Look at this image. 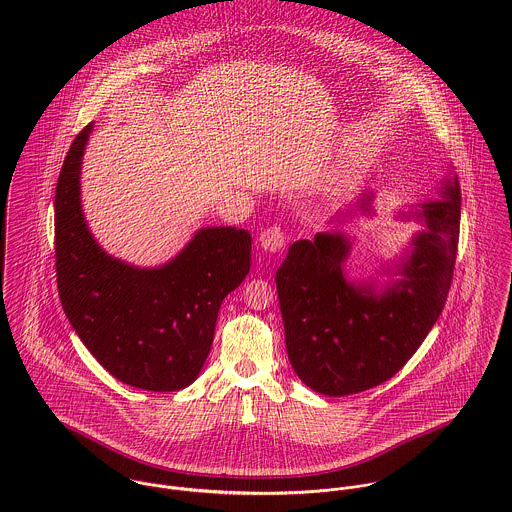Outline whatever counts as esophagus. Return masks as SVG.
<instances>
[{
  "label": "esophagus",
  "mask_w": 512,
  "mask_h": 512,
  "mask_svg": "<svg viewBox=\"0 0 512 512\" xmlns=\"http://www.w3.org/2000/svg\"><path fill=\"white\" fill-rule=\"evenodd\" d=\"M260 242H262V248L270 254H276L280 252L284 246H286V236H284V230L280 226H270L262 232L260 236Z\"/></svg>",
  "instance_id": "obj_1"
}]
</instances>
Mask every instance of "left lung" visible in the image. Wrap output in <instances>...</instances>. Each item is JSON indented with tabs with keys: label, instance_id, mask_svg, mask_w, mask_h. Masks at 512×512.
Listing matches in <instances>:
<instances>
[{
	"label": "left lung",
	"instance_id": "left-lung-1",
	"mask_svg": "<svg viewBox=\"0 0 512 512\" xmlns=\"http://www.w3.org/2000/svg\"><path fill=\"white\" fill-rule=\"evenodd\" d=\"M400 209L416 220L406 248L376 276L353 280L345 268L355 238L341 228L297 240L276 272L286 349L299 380L325 396H349L392 378L424 343L441 315L459 242L461 191L447 167L438 197ZM372 219L374 193L363 191L329 224Z\"/></svg>",
	"mask_w": 512,
	"mask_h": 512
}]
</instances>
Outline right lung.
<instances>
[{
	"mask_svg": "<svg viewBox=\"0 0 512 512\" xmlns=\"http://www.w3.org/2000/svg\"><path fill=\"white\" fill-rule=\"evenodd\" d=\"M92 128L74 138L55 191L63 309L84 347L120 382L151 392L187 388L211 353L222 299L250 272L252 236L236 226H205L153 268L108 254L90 232L80 197Z\"/></svg>",
	"mask_w": 512,
	"mask_h": 512,
	"instance_id": "1",
	"label": "right lung"
}]
</instances>
